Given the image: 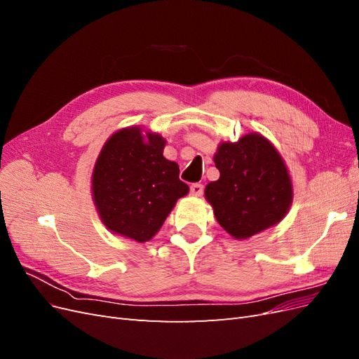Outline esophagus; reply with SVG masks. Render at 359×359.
I'll use <instances>...</instances> for the list:
<instances>
[{"mask_svg":"<svg viewBox=\"0 0 359 359\" xmlns=\"http://www.w3.org/2000/svg\"><path fill=\"white\" fill-rule=\"evenodd\" d=\"M190 193L193 194V196H201V194L203 193V186L201 182H194L190 186Z\"/></svg>","mask_w":359,"mask_h":359,"instance_id":"34e87169","label":"esophagus"}]
</instances>
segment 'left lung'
Wrapping results in <instances>:
<instances>
[{
    "label": "left lung",
    "mask_w": 359,
    "mask_h": 359,
    "mask_svg": "<svg viewBox=\"0 0 359 359\" xmlns=\"http://www.w3.org/2000/svg\"><path fill=\"white\" fill-rule=\"evenodd\" d=\"M220 178L210 182L205 198L217 222L236 240L277 224L292 202V184L283 158L257 133L222 144L214 156Z\"/></svg>",
    "instance_id": "1"
}]
</instances>
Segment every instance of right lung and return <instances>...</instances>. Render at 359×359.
<instances>
[{
    "mask_svg": "<svg viewBox=\"0 0 359 359\" xmlns=\"http://www.w3.org/2000/svg\"><path fill=\"white\" fill-rule=\"evenodd\" d=\"M139 127L104 144L93 173V194L107 229L137 243L153 238L177 201L189 193L175 161L163 157L165 139Z\"/></svg>",
    "mask_w": 359,
    "mask_h": 359,
    "instance_id": "add662e5",
    "label": "right lung"
}]
</instances>
